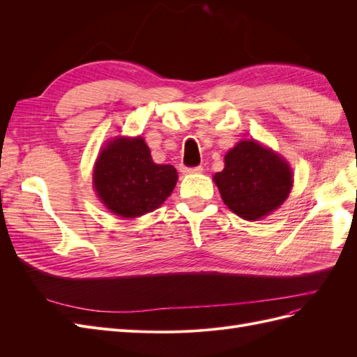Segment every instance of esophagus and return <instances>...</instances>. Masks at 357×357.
Wrapping results in <instances>:
<instances>
[{
  "label": "esophagus",
  "mask_w": 357,
  "mask_h": 357,
  "mask_svg": "<svg viewBox=\"0 0 357 357\" xmlns=\"http://www.w3.org/2000/svg\"><path fill=\"white\" fill-rule=\"evenodd\" d=\"M178 169H180L181 174H190V172H202V169H204V168H202L201 165H198V167H193V168H189V167H185L183 164H180Z\"/></svg>",
  "instance_id": "34e87169"
}]
</instances>
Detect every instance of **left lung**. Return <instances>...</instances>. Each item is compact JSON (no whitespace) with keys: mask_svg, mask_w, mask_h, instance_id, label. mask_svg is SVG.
<instances>
[{"mask_svg":"<svg viewBox=\"0 0 357 357\" xmlns=\"http://www.w3.org/2000/svg\"><path fill=\"white\" fill-rule=\"evenodd\" d=\"M213 180L228 208L245 220H261L280 208L294 186L287 162L255 139L231 149Z\"/></svg>","mask_w":357,"mask_h":357,"instance_id":"left-lung-1","label":"left lung"}]
</instances>
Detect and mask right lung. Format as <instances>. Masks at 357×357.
Listing matches in <instances>:
<instances>
[{"label":"right lung","instance_id":"add662e5","mask_svg":"<svg viewBox=\"0 0 357 357\" xmlns=\"http://www.w3.org/2000/svg\"><path fill=\"white\" fill-rule=\"evenodd\" d=\"M177 178L172 165L155 164L142 137L110 139L93 168V188L100 201L126 219L159 208L174 190Z\"/></svg>","mask_w":357,"mask_h":357}]
</instances>
